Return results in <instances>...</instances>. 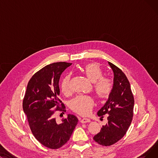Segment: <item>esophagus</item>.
<instances>
[{
    "label": "esophagus",
    "mask_w": 158,
    "mask_h": 158,
    "mask_svg": "<svg viewBox=\"0 0 158 158\" xmlns=\"http://www.w3.org/2000/svg\"><path fill=\"white\" fill-rule=\"evenodd\" d=\"M90 121H91L90 119H89V118H82V119L81 120V122L82 123L89 122Z\"/></svg>",
    "instance_id": "esophagus-1"
}]
</instances>
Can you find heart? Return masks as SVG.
<instances>
[{"label":"heart","mask_w":158,"mask_h":158,"mask_svg":"<svg viewBox=\"0 0 158 158\" xmlns=\"http://www.w3.org/2000/svg\"><path fill=\"white\" fill-rule=\"evenodd\" d=\"M81 70L89 81L93 82L94 90L98 97L106 98L110 94L113 88V81L108 77H102L103 72L98 64H88ZM60 89L64 95L71 94L70 76H67L62 79ZM94 106V99L89 95H79L73 99L70 104L72 110L81 115L89 114Z\"/></svg>","instance_id":"b5f03b06"}]
</instances>
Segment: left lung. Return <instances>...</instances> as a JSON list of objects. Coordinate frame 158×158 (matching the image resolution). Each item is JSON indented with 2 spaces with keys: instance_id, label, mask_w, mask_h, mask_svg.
<instances>
[{
  "instance_id": "1",
  "label": "left lung",
  "mask_w": 158,
  "mask_h": 158,
  "mask_svg": "<svg viewBox=\"0 0 158 158\" xmlns=\"http://www.w3.org/2000/svg\"><path fill=\"white\" fill-rule=\"evenodd\" d=\"M113 74V85L105 104L97 112L103 118L107 114V122L94 139L103 146H110L126 135L133 117L135 100L129 82L119 68L108 62Z\"/></svg>"
}]
</instances>
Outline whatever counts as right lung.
<instances>
[{"instance_id":"obj_1","label":"right lung","mask_w":158,"mask_h":158,"mask_svg":"<svg viewBox=\"0 0 158 158\" xmlns=\"http://www.w3.org/2000/svg\"><path fill=\"white\" fill-rule=\"evenodd\" d=\"M72 63L57 62L50 64L36 72L29 80L23 101V110L26 114L33 135L45 147L57 149L69 140L78 122L75 115L69 114L60 123H57L54 111H65V106L58 96L61 73ZM55 106L57 108L54 110Z\"/></svg>"}]
</instances>
